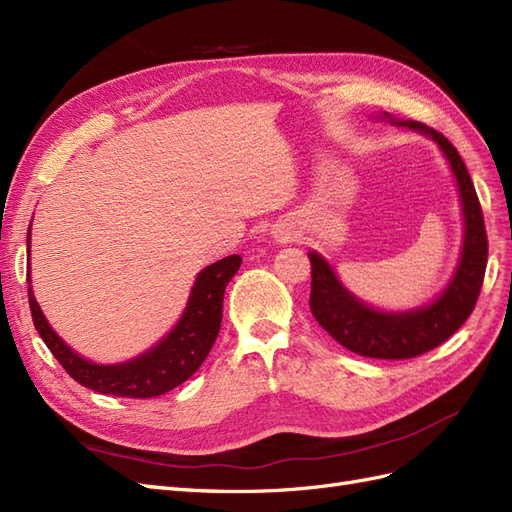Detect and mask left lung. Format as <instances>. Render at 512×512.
Instances as JSON below:
<instances>
[{
    "mask_svg": "<svg viewBox=\"0 0 512 512\" xmlns=\"http://www.w3.org/2000/svg\"><path fill=\"white\" fill-rule=\"evenodd\" d=\"M399 126H408L431 136L451 162L457 177L463 220H466V239H463V252L453 282L429 307L414 309L408 314H384L354 299L337 282L327 262L314 252L309 254V260H312L309 309H312L320 327L350 352L386 361L414 359V356H421L444 344L472 314L487 269V230L483 209H480L474 183L457 149L444 134L427 128L421 121H399Z\"/></svg>",
    "mask_w": 512,
    "mask_h": 512,
    "instance_id": "obj_1",
    "label": "left lung"
}]
</instances>
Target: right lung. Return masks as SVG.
I'll use <instances>...</instances> for the list:
<instances>
[{
    "label": "right lung",
    "mask_w": 512,
    "mask_h": 512,
    "mask_svg": "<svg viewBox=\"0 0 512 512\" xmlns=\"http://www.w3.org/2000/svg\"><path fill=\"white\" fill-rule=\"evenodd\" d=\"M239 267L241 256L232 254L200 271L177 327L156 348L121 365H94L72 352L44 320L32 288H27L29 309L46 348L70 378L102 395L149 399L173 391L203 365L220 333L226 284Z\"/></svg>",
    "instance_id": "right-lung-1"
}]
</instances>
